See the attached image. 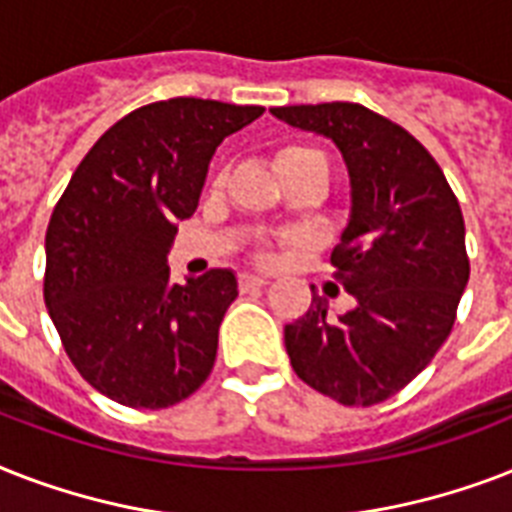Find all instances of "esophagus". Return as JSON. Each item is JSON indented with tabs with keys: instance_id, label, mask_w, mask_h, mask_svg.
<instances>
[{
	"instance_id": "esophagus-1",
	"label": "esophagus",
	"mask_w": 512,
	"mask_h": 512,
	"mask_svg": "<svg viewBox=\"0 0 512 512\" xmlns=\"http://www.w3.org/2000/svg\"><path fill=\"white\" fill-rule=\"evenodd\" d=\"M265 284H268V279H263V276H255V273H241V276H239L241 292H249V289L265 287Z\"/></svg>"
}]
</instances>
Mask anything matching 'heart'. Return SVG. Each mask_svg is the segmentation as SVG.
I'll use <instances>...</instances> for the list:
<instances>
[{"label": "heart", "instance_id": "obj_1", "mask_svg": "<svg viewBox=\"0 0 512 512\" xmlns=\"http://www.w3.org/2000/svg\"><path fill=\"white\" fill-rule=\"evenodd\" d=\"M311 162H324V156H321L319 151H313V148H305V146H284L276 151V156H273L276 172H279L281 177L292 175V172H297L300 167H305V164H311Z\"/></svg>", "mask_w": 512, "mask_h": 512}]
</instances>
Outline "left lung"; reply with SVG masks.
I'll return each instance as SVG.
<instances>
[{"label":"left lung","mask_w":512,"mask_h":512,"mask_svg":"<svg viewBox=\"0 0 512 512\" xmlns=\"http://www.w3.org/2000/svg\"><path fill=\"white\" fill-rule=\"evenodd\" d=\"M271 114L332 140L350 175V217L332 265L356 305L335 319L311 287L308 313L284 327L292 369L342 406L380 404L433 361L454 327L470 279L460 201L428 148L369 108Z\"/></svg>","instance_id":"left-lung-1"}]
</instances>
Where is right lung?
<instances>
[{"mask_svg":"<svg viewBox=\"0 0 512 512\" xmlns=\"http://www.w3.org/2000/svg\"><path fill=\"white\" fill-rule=\"evenodd\" d=\"M263 111L148 103L100 135L52 209L44 305L76 372L116 404L167 409L212 372L236 276L215 268L172 284L167 255L199 207L215 148Z\"/></svg>","mask_w":512,"mask_h":512,"instance_id":"obj_1","label":"right lung"}]
</instances>
